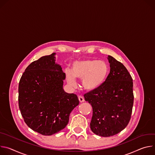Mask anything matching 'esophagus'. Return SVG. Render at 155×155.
Here are the masks:
<instances>
[{
	"instance_id": "1",
	"label": "esophagus",
	"mask_w": 155,
	"mask_h": 155,
	"mask_svg": "<svg viewBox=\"0 0 155 155\" xmlns=\"http://www.w3.org/2000/svg\"><path fill=\"white\" fill-rule=\"evenodd\" d=\"M78 98H79V101L81 102V103H82V102H84V98L82 97V96H79L78 97Z\"/></svg>"
}]
</instances>
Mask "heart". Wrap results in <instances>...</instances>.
<instances>
[{
  "label": "heart",
  "mask_w": 155,
  "mask_h": 155,
  "mask_svg": "<svg viewBox=\"0 0 155 155\" xmlns=\"http://www.w3.org/2000/svg\"><path fill=\"white\" fill-rule=\"evenodd\" d=\"M109 66L104 61L85 60L75 61L71 70L65 71L68 84L72 87L76 85V79L82 80L83 88L89 92H94L100 89L108 79Z\"/></svg>",
  "instance_id": "1"
}]
</instances>
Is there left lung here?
<instances>
[{
	"instance_id": "left-lung-1",
	"label": "left lung",
	"mask_w": 155,
	"mask_h": 155,
	"mask_svg": "<svg viewBox=\"0 0 155 155\" xmlns=\"http://www.w3.org/2000/svg\"><path fill=\"white\" fill-rule=\"evenodd\" d=\"M110 72L105 83L98 90L84 94L92 105L90 124L97 135L110 137L122 131L129 123L134 104L132 78L126 68L108 56Z\"/></svg>"
}]
</instances>
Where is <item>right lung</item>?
<instances>
[{"mask_svg":"<svg viewBox=\"0 0 155 155\" xmlns=\"http://www.w3.org/2000/svg\"><path fill=\"white\" fill-rule=\"evenodd\" d=\"M55 53L32 62L19 82L18 104L28 126L42 135H51L63 129L79 101L74 94L63 88L65 73L55 63Z\"/></svg>","mask_w":155,"mask_h":155,"instance_id":"add662e5","label":"right lung"}]
</instances>
